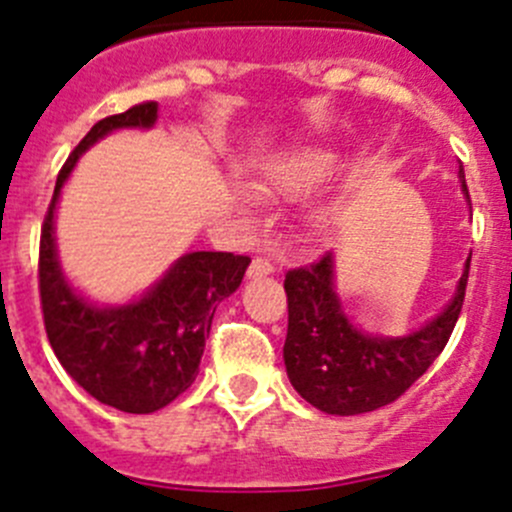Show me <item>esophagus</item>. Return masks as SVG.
Segmentation results:
<instances>
[{
  "instance_id": "obj_1",
  "label": "esophagus",
  "mask_w": 512,
  "mask_h": 512,
  "mask_svg": "<svg viewBox=\"0 0 512 512\" xmlns=\"http://www.w3.org/2000/svg\"><path fill=\"white\" fill-rule=\"evenodd\" d=\"M275 272V267H272L270 260H265V257H255V260L250 262V270H247V277L250 280H257V277H267Z\"/></svg>"
}]
</instances>
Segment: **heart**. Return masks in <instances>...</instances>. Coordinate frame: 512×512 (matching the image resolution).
<instances>
[{
	"label": "heart",
	"mask_w": 512,
	"mask_h": 512,
	"mask_svg": "<svg viewBox=\"0 0 512 512\" xmlns=\"http://www.w3.org/2000/svg\"><path fill=\"white\" fill-rule=\"evenodd\" d=\"M337 152L322 145H302L292 150L277 152L257 170L255 192L270 200H302L312 195L322 182L332 177L337 170ZM235 205L242 215H255L257 200L250 192L240 190L235 195ZM335 220L332 207H317L312 210V225L317 230H327Z\"/></svg>",
	"instance_id": "1"
}]
</instances>
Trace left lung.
<instances>
[{"label": "left lung", "mask_w": 512, "mask_h": 512, "mask_svg": "<svg viewBox=\"0 0 512 512\" xmlns=\"http://www.w3.org/2000/svg\"><path fill=\"white\" fill-rule=\"evenodd\" d=\"M460 190L468 185L460 167ZM470 257L448 305L400 337L370 335L352 325L335 290V255L285 275L287 337L282 347L292 388L327 415H362L390 405L448 345L463 307Z\"/></svg>", "instance_id": "8db88e82"}]
</instances>
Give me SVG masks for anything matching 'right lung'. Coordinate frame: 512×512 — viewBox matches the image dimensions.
<instances>
[{"label": "right lung", "instance_id": "1", "mask_svg": "<svg viewBox=\"0 0 512 512\" xmlns=\"http://www.w3.org/2000/svg\"><path fill=\"white\" fill-rule=\"evenodd\" d=\"M155 122L157 102H145L94 124L59 172L39 240V295L54 355L94 400L135 415L165 408L195 382L217 305L250 265V257L232 252H187L122 305H97L67 280L54 237L64 182L99 140L117 130H152Z\"/></svg>", "mask_w": 512, "mask_h": 512}]
</instances>
